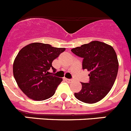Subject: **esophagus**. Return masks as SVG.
<instances>
[{
  "label": "esophagus",
  "instance_id": "esophagus-1",
  "mask_svg": "<svg viewBox=\"0 0 131 131\" xmlns=\"http://www.w3.org/2000/svg\"><path fill=\"white\" fill-rule=\"evenodd\" d=\"M64 79L68 82H72L73 81L72 79H67V78H64Z\"/></svg>",
  "mask_w": 131,
  "mask_h": 131
}]
</instances>
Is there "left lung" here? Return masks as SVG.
<instances>
[{"label": "left lung", "mask_w": 131, "mask_h": 131, "mask_svg": "<svg viewBox=\"0 0 131 131\" xmlns=\"http://www.w3.org/2000/svg\"><path fill=\"white\" fill-rule=\"evenodd\" d=\"M71 52L83 58V69L90 71L89 83H81V90L74 95L86 104L100 101L110 91L117 77L119 62L115 51L110 45L93 40Z\"/></svg>", "instance_id": "obj_1"}]
</instances>
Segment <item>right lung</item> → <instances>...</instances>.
<instances>
[{
  "mask_svg": "<svg viewBox=\"0 0 131 131\" xmlns=\"http://www.w3.org/2000/svg\"><path fill=\"white\" fill-rule=\"evenodd\" d=\"M48 44L33 42L19 50L13 63V74L19 89L28 98L42 101L50 98L62 78L49 75L53 60L65 51Z\"/></svg>",
  "mask_w": 131,
  "mask_h": 131,
  "instance_id": "right-lung-1",
  "label": "right lung"
}]
</instances>
